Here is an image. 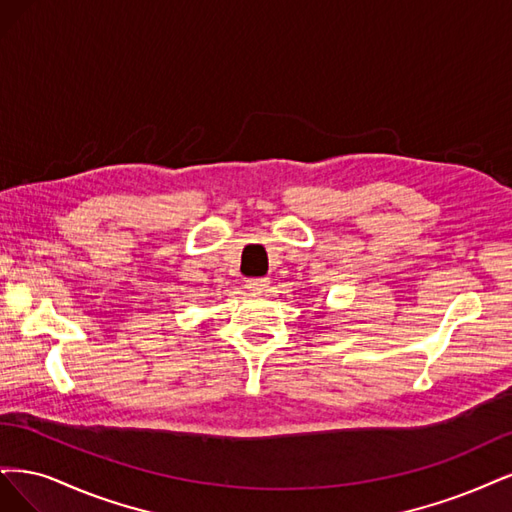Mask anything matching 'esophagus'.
<instances>
[{"label":"esophagus","mask_w":512,"mask_h":512,"mask_svg":"<svg viewBox=\"0 0 512 512\" xmlns=\"http://www.w3.org/2000/svg\"><path fill=\"white\" fill-rule=\"evenodd\" d=\"M246 289H249L253 295H263L270 289V280L268 278H249L246 280Z\"/></svg>","instance_id":"esophagus-1"}]
</instances>
